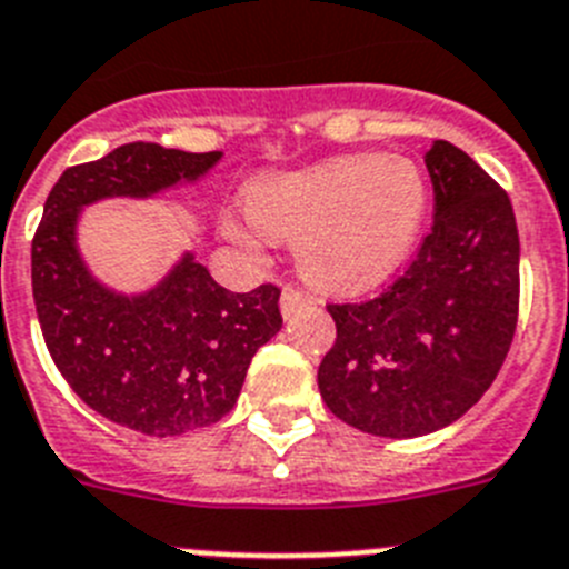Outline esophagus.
I'll return each mask as SVG.
<instances>
[{
	"mask_svg": "<svg viewBox=\"0 0 569 569\" xmlns=\"http://www.w3.org/2000/svg\"><path fill=\"white\" fill-rule=\"evenodd\" d=\"M309 303H312V298H309L303 289H298V286H286L283 295H280V309H283L286 318H289V315H298L300 309Z\"/></svg>",
	"mask_w": 569,
	"mask_h": 569,
	"instance_id": "obj_1",
	"label": "esophagus"
}]
</instances>
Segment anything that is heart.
Segmentation results:
<instances>
[{
	"label": "heart",
	"instance_id": "b5f03b06",
	"mask_svg": "<svg viewBox=\"0 0 569 569\" xmlns=\"http://www.w3.org/2000/svg\"><path fill=\"white\" fill-rule=\"evenodd\" d=\"M249 223H226L237 243H295L306 280L363 289L401 266L427 214V180L403 157L352 154L260 177L246 191Z\"/></svg>",
	"mask_w": 569,
	"mask_h": 569
}]
</instances>
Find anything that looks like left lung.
Segmentation results:
<instances>
[{"label":"left lung","instance_id":"1","mask_svg":"<svg viewBox=\"0 0 569 569\" xmlns=\"http://www.w3.org/2000/svg\"><path fill=\"white\" fill-rule=\"evenodd\" d=\"M432 229L375 298L329 303L338 338L318 369L326 407L380 438L458 421L490 389L518 323V229L507 191L461 148L427 151Z\"/></svg>","mask_w":569,"mask_h":569}]
</instances>
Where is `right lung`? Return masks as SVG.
Listing matches in <instances>:
<instances>
[{"label":"right lung","instance_id":"right-lung-1","mask_svg":"<svg viewBox=\"0 0 569 569\" xmlns=\"http://www.w3.org/2000/svg\"><path fill=\"white\" fill-rule=\"evenodd\" d=\"M220 157L128 142L66 168L31 243L39 326L68 387L108 421L154 438L211 427L231 412L254 352L283 326L280 289L263 283L234 295L186 254L157 289L126 298L86 269L77 217L106 197H151L197 180Z\"/></svg>","mask_w":569,"mask_h":569}]
</instances>
